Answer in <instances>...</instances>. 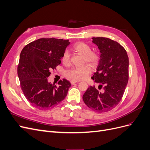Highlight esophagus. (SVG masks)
<instances>
[{
    "mask_svg": "<svg viewBox=\"0 0 150 150\" xmlns=\"http://www.w3.org/2000/svg\"><path fill=\"white\" fill-rule=\"evenodd\" d=\"M79 81H75V80H72V81H71V84H75V83H79Z\"/></svg>",
    "mask_w": 150,
    "mask_h": 150,
    "instance_id": "esophagus-1",
    "label": "esophagus"
}]
</instances>
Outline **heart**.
Here are the masks:
<instances>
[{"mask_svg": "<svg viewBox=\"0 0 150 150\" xmlns=\"http://www.w3.org/2000/svg\"><path fill=\"white\" fill-rule=\"evenodd\" d=\"M73 49L76 52L84 56L83 62L88 63L93 67H95L99 61V54L96 52L91 51V47L89 44L84 42L76 43L73 46ZM70 54L68 51H65L62 57V61L64 64H69ZM91 69L88 65L77 66L67 71L66 76L73 80H83L90 74Z\"/></svg>", "mask_w": 150, "mask_h": 150, "instance_id": "b5f03b06", "label": "heart"}]
</instances>
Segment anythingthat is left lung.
<instances>
[{
    "label": "left lung",
    "instance_id": "obj_1",
    "mask_svg": "<svg viewBox=\"0 0 150 150\" xmlns=\"http://www.w3.org/2000/svg\"><path fill=\"white\" fill-rule=\"evenodd\" d=\"M92 42L100 51V59L91 79L103 91L90 86L83 99L91 110L106 112L115 108L123 96L128 82V56L122 46L110 39L93 38Z\"/></svg>",
    "mask_w": 150,
    "mask_h": 150
}]
</instances>
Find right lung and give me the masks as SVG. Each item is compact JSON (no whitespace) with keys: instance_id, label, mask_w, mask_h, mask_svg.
<instances>
[{"instance_id":"obj_1","label":"right lung","mask_w":150,"mask_h":150,"mask_svg":"<svg viewBox=\"0 0 150 150\" xmlns=\"http://www.w3.org/2000/svg\"><path fill=\"white\" fill-rule=\"evenodd\" d=\"M69 40L41 38L23 48L17 67L21 89L26 99L39 109L53 108L64 100L71 87L65 79L51 84L47 78L52 69L61 64Z\"/></svg>"}]
</instances>
